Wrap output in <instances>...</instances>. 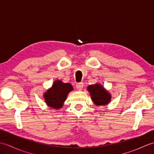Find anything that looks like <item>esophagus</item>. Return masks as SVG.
<instances>
[{"mask_svg": "<svg viewBox=\"0 0 154 154\" xmlns=\"http://www.w3.org/2000/svg\"><path fill=\"white\" fill-rule=\"evenodd\" d=\"M76 88L77 90L79 91H82L83 88V83H77L76 85Z\"/></svg>", "mask_w": 154, "mask_h": 154, "instance_id": "34e87169", "label": "esophagus"}]
</instances>
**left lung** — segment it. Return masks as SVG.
Returning a JSON list of instances; mask_svg holds the SVG:
<instances>
[{
  "mask_svg": "<svg viewBox=\"0 0 154 154\" xmlns=\"http://www.w3.org/2000/svg\"><path fill=\"white\" fill-rule=\"evenodd\" d=\"M87 89L90 93L93 103L96 106H105L110 102L112 98L110 93L100 83L91 85Z\"/></svg>",
  "mask_w": 154,
  "mask_h": 154,
  "instance_id": "obj_1",
  "label": "left lung"
}]
</instances>
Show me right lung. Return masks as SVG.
Listing matches in <instances>:
<instances>
[{
    "mask_svg": "<svg viewBox=\"0 0 154 154\" xmlns=\"http://www.w3.org/2000/svg\"><path fill=\"white\" fill-rule=\"evenodd\" d=\"M72 91H73V87L71 83L55 80L52 86L44 93L43 97L49 107L59 110L63 106L68 94Z\"/></svg>",
    "mask_w": 154,
    "mask_h": 154,
    "instance_id": "obj_1",
    "label": "right lung"
}]
</instances>
